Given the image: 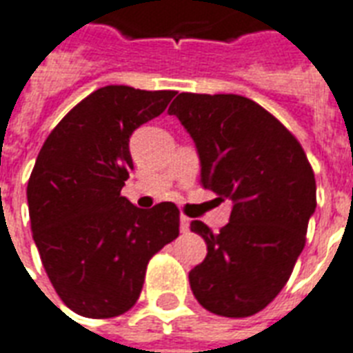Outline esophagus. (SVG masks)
<instances>
[{"instance_id": "esophagus-1", "label": "esophagus", "mask_w": 353, "mask_h": 353, "mask_svg": "<svg viewBox=\"0 0 353 353\" xmlns=\"http://www.w3.org/2000/svg\"><path fill=\"white\" fill-rule=\"evenodd\" d=\"M188 224H190V222H188L187 216H181V219H179V230H181V233H187Z\"/></svg>"}]
</instances>
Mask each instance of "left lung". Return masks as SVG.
Segmentation results:
<instances>
[{"mask_svg":"<svg viewBox=\"0 0 353 353\" xmlns=\"http://www.w3.org/2000/svg\"><path fill=\"white\" fill-rule=\"evenodd\" d=\"M192 137L200 181L231 201L230 222L214 231L200 220L207 255L188 272L200 305L220 316L259 313L289 281L316 209V183L300 142L239 94L181 92L168 107Z\"/></svg>","mask_w":353,"mask_h":353,"instance_id":"obj_1","label":"left lung"}]
</instances>
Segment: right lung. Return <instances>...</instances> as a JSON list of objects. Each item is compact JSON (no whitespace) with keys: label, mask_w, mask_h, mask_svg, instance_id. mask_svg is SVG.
I'll return each instance as SVG.
<instances>
[{"label":"right lung","mask_w":353,"mask_h":353,"mask_svg":"<svg viewBox=\"0 0 353 353\" xmlns=\"http://www.w3.org/2000/svg\"><path fill=\"white\" fill-rule=\"evenodd\" d=\"M176 96L109 85L77 103L40 150L27 183L33 241L53 289L74 313L111 319L139 300L148 261L179 235L172 201L148 209L120 190L129 137Z\"/></svg>","instance_id":"right-lung-1"}]
</instances>
